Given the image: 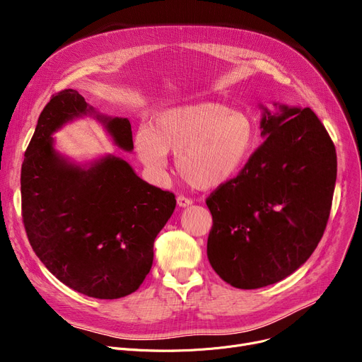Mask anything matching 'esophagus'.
Returning a JSON list of instances; mask_svg holds the SVG:
<instances>
[{
    "instance_id": "34e87169",
    "label": "esophagus",
    "mask_w": 362,
    "mask_h": 362,
    "mask_svg": "<svg viewBox=\"0 0 362 362\" xmlns=\"http://www.w3.org/2000/svg\"><path fill=\"white\" fill-rule=\"evenodd\" d=\"M192 204V199L191 198H187V197H185V195H179L177 197V205L179 206H187V205H191Z\"/></svg>"
}]
</instances>
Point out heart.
<instances>
[{"mask_svg":"<svg viewBox=\"0 0 362 362\" xmlns=\"http://www.w3.org/2000/svg\"><path fill=\"white\" fill-rule=\"evenodd\" d=\"M257 139V127L243 112L224 104L197 103L157 112L149 129H138L133 145L152 175H165L167 152H173L189 185L214 189L248 163Z\"/></svg>","mask_w":362,"mask_h":362,"instance_id":"1","label":"heart"}]
</instances>
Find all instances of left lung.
Returning <instances> with one entry per match:
<instances>
[{
  "mask_svg": "<svg viewBox=\"0 0 362 362\" xmlns=\"http://www.w3.org/2000/svg\"><path fill=\"white\" fill-rule=\"evenodd\" d=\"M261 129L267 139L205 201L213 216L208 259L239 289L277 283L311 257L326 230L337 173L334 144L311 108L265 110Z\"/></svg>",
  "mask_w": 362,
  "mask_h": 362,
  "instance_id": "1",
  "label": "left lung"
}]
</instances>
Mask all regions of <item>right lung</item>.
Masks as SVG:
<instances>
[{"instance_id": "right-lung-1", "label": "right lung", "mask_w": 362, "mask_h": 362, "mask_svg": "<svg viewBox=\"0 0 362 362\" xmlns=\"http://www.w3.org/2000/svg\"><path fill=\"white\" fill-rule=\"evenodd\" d=\"M88 112L93 108L73 89L52 95L42 110L22 164V217L32 250L57 279L86 296L117 299L149 273L154 240L176 198L122 158L82 168L57 154L52 133ZM97 117L120 148H133L127 119Z\"/></svg>"}]
</instances>
